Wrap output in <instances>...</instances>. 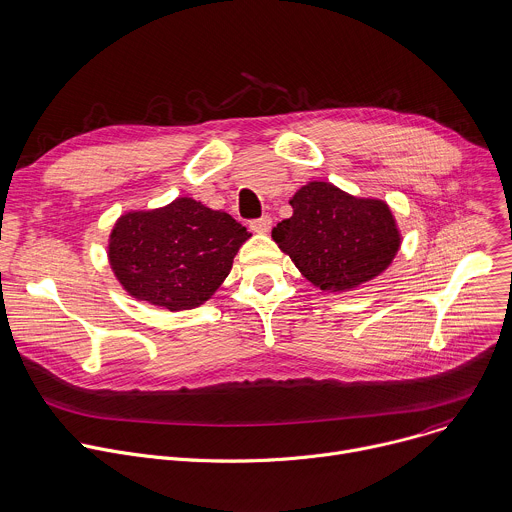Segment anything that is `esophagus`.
Here are the masks:
<instances>
[{"label":"esophagus","instance_id":"34e87169","mask_svg":"<svg viewBox=\"0 0 512 512\" xmlns=\"http://www.w3.org/2000/svg\"><path fill=\"white\" fill-rule=\"evenodd\" d=\"M270 228H272L270 216H262V218H256L250 222V230L256 234H266V232H270Z\"/></svg>","mask_w":512,"mask_h":512}]
</instances>
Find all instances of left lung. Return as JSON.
Here are the masks:
<instances>
[{
	"label": "left lung",
	"mask_w": 512,
	"mask_h": 512,
	"mask_svg": "<svg viewBox=\"0 0 512 512\" xmlns=\"http://www.w3.org/2000/svg\"><path fill=\"white\" fill-rule=\"evenodd\" d=\"M290 206L292 216L272 230V238L321 290H351L379 276L399 250L395 220L379 199L311 181L294 193Z\"/></svg>",
	"instance_id": "left-lung-1"
}]
</instances>
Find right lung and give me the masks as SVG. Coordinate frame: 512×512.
Returning a JSON list of instances; mask_svg holds the SVG:
<instances>
[{
	"instance_id": "obj_1",
	"label": "right lung",
	"mask_w": 512,
	"mask_h": 512,
	"mask_svg": "<svg viewBox=\"0 0 512 512\" xmlns=\"http://www.w3.org/2000/svg\"><path fill=\"white\" fill-rule=\"evenodd\" d=\"M248 238L230 214L179 197L161 210L123 216L111 234L109 260L135 298L187 311L218 290Z\"/></svg>"
}]
</instances>
